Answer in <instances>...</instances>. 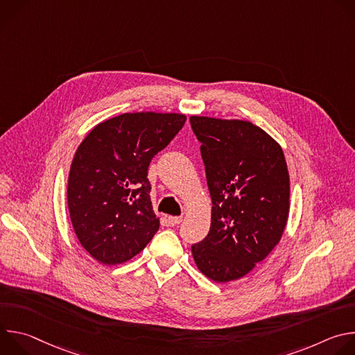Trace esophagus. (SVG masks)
<instances>
[{"instance_id": "34e87169", "label": "esophagus", "mask_w": 355, "mask_h": 355, "mask_svg": "<svg viewBox=\"0 0 355 355\" xmlns=\"http://www.w3.org/2000/svg\"><path fill=\"white\" fill-rule=\"evenodd\" d=\"M182 222V216H168V223L175 226V225H180Z\"/></svg>"}]
</instances>
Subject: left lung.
I'll use <instances>...</instances> for the list:
<instances>
[{"label":"left lung","instance_id":"obj_1","mask_svg":"<svg viewBox=\"0 0 355 355\" xmlns=\"http://www.w3.org/2000/svg\"><path fill=\"white\" fill-rule=\"evenodd\" d=\"M212 198L208 236L192 244L202 274L229 282L248 274L278 244L289 212L281 146L245 121L191 116Z\"/></svg>","mask_w":355,"mask_h":355}]
</instances>
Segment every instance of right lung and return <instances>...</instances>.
<instances>
[{"mask_svg": "<svg viewBox=\"0 0 355 355\" xmlns=\"http://www.w3.org/2000/svg\"><path fill=\"white\" fill-rule=\"evenodd\" d=\"M185 121L181 114H123L96 125L78 146L69 211L77 239L96 261L125 263L159 230L147 171Z\"/></svg>", "mask_w": 355, "mask_h": 355, "instance_id": "1", "label": "right lung"}]
</instances>
